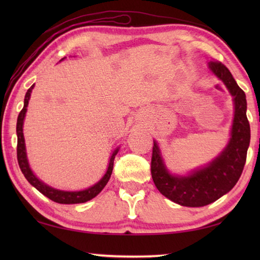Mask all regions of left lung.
Returning a JSON list of instances; mask_svg holds the SVG:
<instances>
[{"label":"left lung","instance_id":"8db88e82","mask_svg":"<svg viewBox=\"0 0 260 260\" xmlns=\"http://www.w3.org/2000/svg\"><path fill=\"white\" fill-rule=\"evenodd\" d=\"M209 69L225 83L234 98L235 112L232 138L225 150L204 169L195 171L188 177H177L169 173L156 142H153L152 147L151 177L155 186L174 203L191 208L213 203L235 186L245 165L250 143V125L246 118L244 91L221 61L211 60Z\"/></svg>","mask_w":260,"mask_h":260}]
</instances>
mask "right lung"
<instances>
[{"mask_svg": "<svg viewBox=\"0 0 260 260\" xmlns=\"http://www.w3.org/2000/svg\"><path fill=\"white\" fill-rule=\"evenodd\" d=\"M34 85L30 86L27 93L25 95L24 100V108L21 109V111L18 114V119H17V159H18V164L21 170V172L25 175V178L27 179V181L32 184L33 187L38 189L39 191L43 195L47 196L48 199L56 202V203L60 204H77V203H85L87 201H90L94 199L95 196H98L99 193L102 191V189L107 186L110 177H111L112 170H113V160L116 157L118 149L113 151L111 158H110L109 167L107 173L104 177L100 180V181L94 184L93 187L86 189V190L81 191H63L58 190V189H54L47 184L40 181L35 175L33 174L32 171L29 169L27 158H26V150H25V141H24V134H23V124H24V118L25 113L27 111V105L30 93H32Z\"/></svg>", "mask_w": 260, "mask_h": 260, "instance_id": "1", "label": "right lung"}]
</instances>
